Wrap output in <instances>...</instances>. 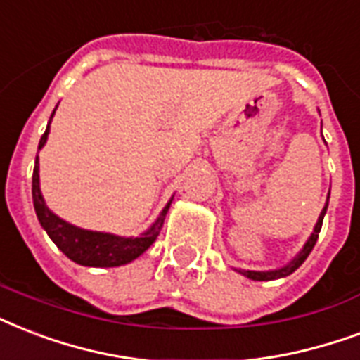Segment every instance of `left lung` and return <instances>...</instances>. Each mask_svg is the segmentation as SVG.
<instances>
[{
	"label": "left lung",
	"instance_id": "1",
	"mask_svg": "<svg viewBox=\"0 0 360 360\" xmlns=\"http://www.w3.org/2000/svg\"><path fill=\"white\" fill-rule=\"evenodd\" d=\"M328 197H330V193L327 195V202H325V206H323L321 214H319V218H317V224L316 227H314V231H311V235L308 236V240L304 242V246L300 248V252L295 255L291 261L287 264H283V266H280V269H272V270H244V269H235L238 274L246 276V278H250V280H255V281H270V280H280V278H285V276L293 274L295 270L299 269L300 264L304 263L306 257L310 255V252L314 250V246H316L317 242V236H319V231H321V225H323V218H325V214H327V208H328Z\"/></svg>",
	"mask_w": 360,
	"mask_h": 360
}]
</instances>
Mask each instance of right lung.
I'll return each instance as SVG.
<instances>
[{"mask_svg":"<svg viewBox=\"0 0 360 360\" xmlns=\"http://www.w3.org/2000/svg\"><path fill=\"white\" fill-rule=\"evenodd\" d=\"M54 112L50 116L44 135L39 141L37 150H41L46 144V139H49L50 133V122L54 118ZM32 195L39 224L46 231L50 240L54 242L56 246L60 248L61 252L65 253L67 257L75 261L77 264H82V266H97V269L122 266V264L135 261L139 255L146 252L154 244L158 235H160L163 221H165L167 212H169V206L172 202L171 197V200L163 206V210L160 212V216L155 218L154 224L150 225L144 233H141V236H118L112 235V233L82 229V227H77V225L61 219L60 216H56L54 212L50 210L46 202H44V197L41 193V182H39V155L35 158V167H33Z\"/></svg>","mask_w":360,"mask_h":360,"instance_id":"1","label":"right lung"}]
</instances>
